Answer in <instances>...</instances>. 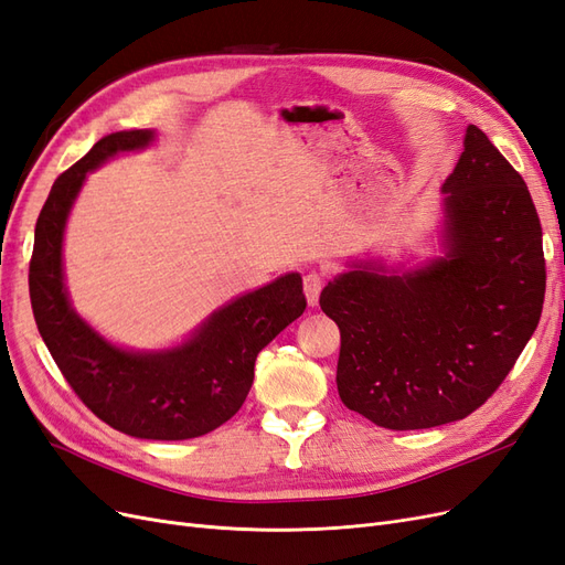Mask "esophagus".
Listing matches in <instances>:
<instances>
[{"mask_svg":"<svg viewBox=\"0 0 565 565\" xmlns=\"http://www.w3.org/2000/svg\"><path fill=\"white\" fill-rule=\"evenodd\" d=\"M320 289H322V274H318V270H310V274L303 276V291H306L308 306H318Z\"/></svg>","mask_w":565,"mask_h":565,"instance_id":"esophagus-1","label":"esophagus"}]
</instances>
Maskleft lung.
<instances>
[{
  "instance_id": "left-lung-1",
  "label": "left lung",
  "mask_w": 565,
  "mask_h": 565,
  "mask_svg": "<svg viewBox=\"0 0 565 565\" xmlns=\"http://www.w3.org/2000/svg\"><path fill=\"white\" fill-rule=\"evenodd\" d=\"M446 178L444 255L414 270L355 262L327 282L339 324V397L387 430L470 416L540 322L542 226L526 182L477 126Z\"/></svg>"
}]
</instances>
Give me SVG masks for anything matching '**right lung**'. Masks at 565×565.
Returning <instances> with one entry per match:
<instances>
[{
  "label": "right lung",
  "instance_id": "obj_1",
  "mask_svg": "<svg viewBox=\"0 0 565 565\" xmlns=\"http://www.w3.org/2000/svg\"><path fill=\"white\" fill-rule=\"evenodd\" d=\"M153 142V130L111 132L55 180L39 212L30 262L34 320L72 391L114 430L178 441L215 430L243 406L255 362L306 308L299 274H287L215 310L184 343L128 350L109 343L70 303L63 238L86 174Z\"/></svg>",
  "mask_w": 565,
  "mask_h": 565
}]
</instances>
